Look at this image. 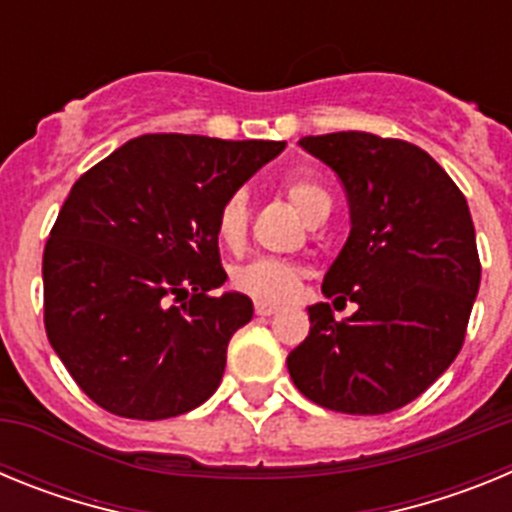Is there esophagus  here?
I'll return each mask as SVG.
<instances>
[{"label": "esophagus", "instance_id": "1", "mask_svg": "<svg viewBox=\"0 0 512 512\" xmlns=\"http://www.w3.org/2000/svg\"><path fill=\"white\" fill-rule=\"evenodd\" d=\"M277 310L279 307L266 305V302H256V315H259V318H269V315H274Z\"/></svg>", "mask_w": 512, "mask_h": 512}]
</instances>
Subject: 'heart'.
Masks as SVG:
<instances>
[{
    "mask_svg": "<svg viewBox=\"0 0 512 512\" xmlns=\"http://www.w3.org/2000/svg\"><path fill=\"white\" fill-rule=\"evenodd\" d=\"M284 194L297 207L307 223H315L323 210H330V197L318 182L305 176H289L284 182ZM217 238L228 248H238L248 230L246 194L235 192L223 202L217 212ZM300 266L284 259H253L230 271V284L241 295L266 305H284L300 292Z\"/></svg>",
    "mask_w": 512,
    "mask_h": 512,
    "instance_id": "1",
    "label": "heart"
}]
</instances>
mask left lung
<instances>
[{"label":"left lung","mask_w":512,"mask_h":512,"mask_svg":"<svg viewBox=\"0 0 512 512\" xmlns=\"http://www.w3.org/2000/svg\"><path fill=\"white\" fill-rule=\"evenodd\" d=\"M300 146L336 171L351 210L323 295L359 310L336 320L328 302L307 307L310 336L287 356L289 377L320 408L392 413L449 369L467 336L482 277L469 205L408 140L348 130Z\"/></svg>","instance_id":"1"}]
</instances>
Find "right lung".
Masks as SVG:
<instances>
[{
  "label": "right lung",
  "instance_id": "right-lung-1",
  "mask_svg": "<svg viewBox=\"0 0 512 512\" xmlns=\"http://www.w3.org/2000/svg\"><path fill=\"white\" fill-rule=\"evenodd\" d=\"M284 140L153 133L79 176L43 253L45 333L84 395L120 418L164 420L220 387L253 318L228 279L217 212Z\"/></svg>",
  "mask_w": 512,
  "mask_h": 512
}]
</instances>
